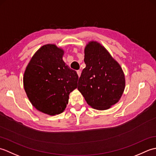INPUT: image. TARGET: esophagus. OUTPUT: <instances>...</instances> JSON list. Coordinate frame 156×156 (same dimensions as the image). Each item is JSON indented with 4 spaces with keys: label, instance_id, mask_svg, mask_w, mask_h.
<instances>
[{
    "label": "esophagus",
    "instance_id": "obj_1",
    "mask_svg": "<svg viewBox=\"0 0 156 156\" xmlns=\"http://www.w3.org/2000/svg\"><path fill=\"white\" fill-rule=\"evenodd\" d=\"M76 72H77V74H78V75L79 77H80V75H81V71L80 70V69H78V70L76 71Z\"/></svg>",
    "mask_w": 156,
    "mask_h": 156
}]
</instances>
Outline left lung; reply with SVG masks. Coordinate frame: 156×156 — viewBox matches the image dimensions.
<instances>
[{
    "mask_svg": "<svg viewBox=\"0 0 156 156\" xmlns=\"http://www.w3.org/2000/svg\"><path fill=\"white\" fill-rule=\"evenodd\" d=\"M86 67L78 80V89L88 105L107 110L120 100L125 87L123 71L101 44L92 41L84 49Z\"/></svg>",
    "mask_w": 156,
    "mask_h": 156,
    "instance_id": "obj_1",
    "label": "left lung"
}]
</instances>
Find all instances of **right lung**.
Here are the masks:
<instances>
[{"mask_svg": "<svg viewBox=\"0 0 156 156\" xmlns=\"http://www.w3.org/2000/svg\"><path fill=\"white\" fill-rule=\"evenodd\" d=\"M64 51L54 44L43 45L31 59L24 73L23 85L29 101L49 115L60 114L69 94L77 88L78 76L63 61Z\"/></svg>", "mask_w": 156, "mask_h": 156, "instance_id": "1", "label": "right lung"}]
</instances>
